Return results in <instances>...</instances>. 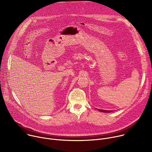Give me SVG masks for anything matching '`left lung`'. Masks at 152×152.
<instances>
[{"label":"left lung","mask_w":152,"mask_h":152,"mask_svg":"<svg viewBox=\"0 0 152 152\" xmlns=\"http://www.w3.org/2000/svg\"><path fill=\"white\" fill-rule=\"evenodd\" d=\"M99 111L102 112V113H111V111H106V110H100V109H97Z\"/></svg>","instance_id":"8db88e82"}]
</instances>
